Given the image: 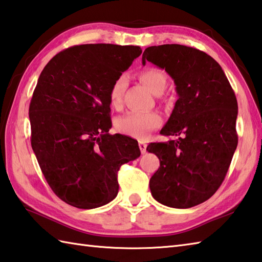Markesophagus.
<instances>
[{"label":"esophagus","mask_w":262,"mask_h":262,"mask_svg":"<svg viewBox=\"0 0 262 262\" xmlns=\"http://www.w3.org/2000/svg\"><path fill=\"white\" fill-rule=\"evenodd\" d=\"M139 148H140V150L142 154L146 152V149H147V143L145 141H140L139 142Z\"/></svg>","instance_id":"34e87169"}]
</instances>
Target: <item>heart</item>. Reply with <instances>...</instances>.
<instances>
[{"mask_svg": "<svg viewBox=\"0 0 262 262\" xmlns=\"http://www.w3.org/2000/svg\"><path fill=\"white\" fill-rule=\"evenodd\" d=\"M139 79L155 95H161L166 88V74L161 69L147 68L139 72ZM126 86V78L121 76L113 82L110 90V100L112 106L117 107L122 103V96ZM162 119L156 112H130L116 122L120 132L133 138L143 139L149 132L161 125Z\"/></svg>", "mask_w": 262, "mask_h": 262, "instance_id": "heart-1", "label": "heart"}]
</instances>
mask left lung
Returning <instances> with one entry per match:
<instances>
[{
	"label": "left lung",
	"instance_id": "1",
	"mask_svg": "<svg viewBox=\"0 0 262 262\" xmlns=\"http://www.w3.org/2000/svg\"><path fill=\"white\" fill-rule=\"evenodd\" d=\"M146 61L174 80L178 100L161 135L148 152L161 161L150 181L151 194L164 206L191 208L220 188L237 147V100L222 67L211 56L179 44L150 46Z\"/></svg>",
	"mask_w": 262,
	"mask_h": 262
}]
</instances>
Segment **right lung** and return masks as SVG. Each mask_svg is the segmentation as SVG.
Here are the masks:
<instances>
[{
    "mask_svg": "<svg viewBox=\"0 0 262 262\" xmlns=\"http://www.w3.org/2000/svg\"><path fill=\"white\" fill-rule=\"evenodd\" d=\"M141 53L132 45H77L40 73L29 106L31 147L47 183L68 205L108 204L119 192L121 165L140 156L137 140L108 131L112 84Z\"/></svg>",
    "mask_w": 262,
    "mask_h": 262,
    "instance_id": "right-lung-1",
    "label": "right lung"
}]
</instances>
